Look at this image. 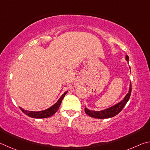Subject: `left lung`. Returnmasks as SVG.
Wrapping results in <instances>:
<instances>
[{"instance_id":"1","label":"left lung","mask_w":150,"mask_h":150,"mask_svg":"<svg viewBox=\"0 0 150 150\" xmlns=\"http://www.w3.org/2000/svg\"><path fill=\"white\" fill-rule=\"evenodd\" d=\"M126 60L128 62L129 57L128 55L126 56ZM131 91H132V85L131 83H130V89L128 91V93L127 94V96L125 97V98L122 100L118 103L117 104L115 105L114 106L109 107L108 109H106L103 111H90L85 107V112L89 116L93 118H96V119H108V118H111L115 116H116L119 112L122 111L124 107L126 105V104L129 100L130 97L131 95Z\"/></svg>"}]
</instances>
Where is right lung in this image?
Here are the masks:
<instances>
[{"label":"right lung","instance_id":"right-lung-1","mask_svg":"<svg viewBox=\"0 0 150 150\" xmlns=\"http://www.w3.org/2000/svg\"><path fill=\"white\" fill-rule=\"evenodd\" d=\"M67 91H66L65 93H64V94H62V96L60 97V99L54 105H53L50 107V108L47 109L46 110H44V111H38V112L28 111H25V110H23L22 108H21V107H20V109H21V111H22L23 113L25 114L26 115H28V116L32 118H35V119H43V118H47V117H51L52 115H53L55 112L59 110L62 99L64 98V97L65 96L66 94H67Z\"/></svg>","mask_w":150,"mask_h":150}]
</instances>
